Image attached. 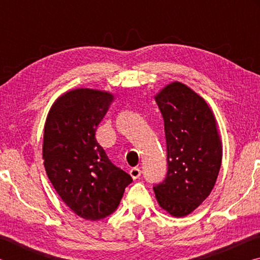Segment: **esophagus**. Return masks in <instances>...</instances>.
Wrapping results in <instances>:
<instances>
[{"label": "esophagus", "instance_id": "34e87169", "mask_svg": "<svg viewBox=\"0 0 260 260\" xmlns=\"http://www.w3.org/2000/svg\"><path fill=\"white\" fill-rule=\"evenodd\" d=\"M129 174H131V177L133 178L134 180L139 179L140 175H141V170L138 169V167H133V169L129 171Z\"/></svg>", "mask_w": 260, "mask_h": 260}]
</instances>
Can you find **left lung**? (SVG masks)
<instances>
[{
	"label": "left lung",
	"mask_w": 260,
	"mask_h": 260,
	"mask_svg": "<svg viewBox=\"0 0 260 260\" xmlns=\"http://www.w3.org/2000/svg\"><path fill=\"white\" fill-rule=\"evenodd\" d=\"M164 118L167 177L153 187L160 208L186 217L208 199L222 159L221 140L206 101L182 82L173 81L155 95Z\"/></svg>",
	"instance_id": "8db88e82"
}]
</instances>
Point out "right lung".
<instances>
[{"label": "right lung", "instance_id": "add662e5", "mask_svg": "<svg viewBox=\"0 0 260 260\" xmlns=\"http://www.w3.org/2000/svg\"><path fill=\"white\" fill-rule=\"evenodd\" d=\"M113 100L109 91L76 88L55 101L45 124L42 158L48 178L61 201L90 221L113 213L132 182L95 136Z\"/></svg>", "mask_w": 260, "mask_h": 260}]
</instances>
